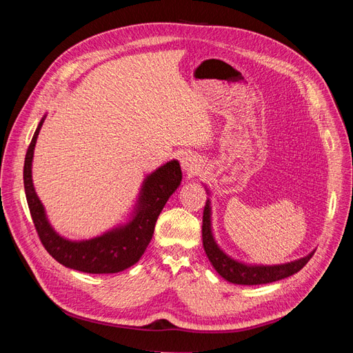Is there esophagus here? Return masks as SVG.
Wrapping results in <instances>:
<instances>
[{"instance_id":"obj_1","label":"esophagus","mask_w":353,"mask_h":353,"mask_svg":"<svg viewBox=\"0 0 353 353\" xmlns=\"http://www.w3.org/2000/svg\"><path fill=\"white\" fill-rule=\"evenodd\" d=\"M181 168L184 169L187 174H194L199 169V160L193 153H183L181 154Z\"/></svg>"}]
</instances>
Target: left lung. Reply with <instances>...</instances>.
<instances>
[{
    "instance_id": "left-lung-1",
    "label": "left lung",
    "mask_w": 353,
    "mask_h": 353,
    "mask_svg": "<svg viewBox=\"0 0 353 353\" xmlns=\"http://www.w3.org/2000/svg\"><path fill=\"white\" fill-rule=\"evenodd\" d=\"M208 194L209 188H206ZM201 237H203V248L208 254V258L213 268L222 276L232 284H243V285H256V284H268L287 279L296 272L301 271L303 266L312 258L315 253L314 250L303 256L301 259H296L287 263L280 265H253L244 263L231 258L230 254L223 252L213 236L212 230V206L210 199L206 200L205 212H203V227H201Z\"/></svg>"
}]
</instances>
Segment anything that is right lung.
<instances>
[{
    "instance_id": "obj_1",
    "label": "right lung",
    "mask_w": 353,
    "mask_h": 353,
    "mask_svg": "<svg viewBox=\"0 0 353 353\" xmlns=\"http://www.w3.org/2000/svg\"><path fill=\"white\" fill-rule=\"evenodd\" d=\"M44 121L46 116L38 123L29 144L23 168L28 206L41 243L52 258L70 270L87 274H114L130 268L144 254L160 212L181 184L183 172L178 160H169L144 178L132 213L125 223L88 240H69L52 228L32 181V160Z\"/></svg>"
}]
</instances>
